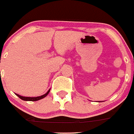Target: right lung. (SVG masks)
I'll list each match as a JSON object with an SVG mask.
<instances>
[{
  "label": "right lung",
  "mask_w": 134,
  "mask_h": 134,
  "mask_svg": "<svg viewBox=\"0 0 134 134\" xmlns=\"http://www.w3.org/2000/svg\"><path fill=\"white\" fill-rule=\"evenodd\" d=\"M49 91H50V90H49L46 93H45L44 95H43V96H39V97H23V96H19V95L18 94H16V96H18L20 99H21L22 100H28V101H36V100H40V99H43L44 97H45L49 93Z\"/></svg>",
  "instance_id": "add662e5"
}]
</instances>
